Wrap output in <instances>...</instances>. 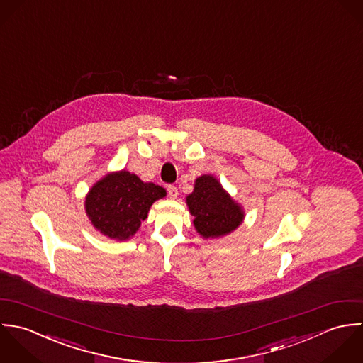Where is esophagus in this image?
I'll use <instances>...</instances> for the list:
<instances>
[{"instance_id": "1", "label": "esophagus", "mask_w": 363, "mask_h": 363, "mask_svg": "<svg viewBox=\"0 0 363 363\" xmlns=\"http://www.w3.org/2000/svg\"><path fill=\"white\" fill-rule=\"evenodd\" d=\"M167 191H168V195H169L171 199H175V198L178 196V189H177V186L168 185V186H167Z\"/></svg>"}]
</instances>
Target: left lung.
<instances>
[{"instance_id":"1","label":"left lung","mask_w":363,"mask_h":363,"mask_svg":"<svg viewBox=\"0 0 363 363\" xmlns=\"http://www.w3.org/2000/svg\"><path fill=\"white\" fill-rule=\"evenodd\" d=\"M194 225L203 238H218L234 231L244 220L242 208L231 199L213 175H202L186 196Z\"/></svg>"}]
</instances>
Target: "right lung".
I'll list each match as a JSON object with an SVG mask.
<instances>
[{
  "instance_id": "1",
  "label": "right lung",
  "mask_w": 363,
  "mask_h": 363,
  "mask_svg": "<svg viewBox=\"0 0 363 363\" xmlns=\"http://www.w3.org/2000/svg\"><path fill=\"white\" fill-rule=\"evenodd\" d=\"M165 195L164 188L122 169L94 184L85 198V212L104 235L129 240L147 218L151 205Z\"/></svg>"
}]
</instances>
